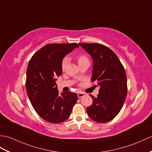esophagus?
Listing matches in <instances>:
<instances>
[{
  "label": "esophagus",
  "mask_w": 152,
  "mask_h": 152,
  "mask_svg": "<svg viewBox=\"0 0 152 152\" xmlns=\"http://www.w3.org/2000/svg\"><path fill=\"white\" fill-rule=\"evenodd\" d=\"M78 97L79 98H81V97H84V93H83V92H80V93H79L78 94Z\"/></svg>",
  "instance_id": "34e87169"
}]
</instances>
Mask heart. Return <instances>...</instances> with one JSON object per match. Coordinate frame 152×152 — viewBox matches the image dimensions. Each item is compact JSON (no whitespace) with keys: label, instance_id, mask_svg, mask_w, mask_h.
<instances>
[{"label":"heart","instance_id":"b5f03b06","mask_svg":"<svg viewBox=\"0 0 152 152\" xmlns=\"http://www.w3.org/2000/svg\"><path fill=\"white\" fill-rule=\"evenodd\" d=\"M86 60H88L87 58L86 57L84 56H80L79 57V59H78V62H80L82 61H86ZM68 62H69V59L68 58L66 57L63 59V61H62V69L64 70L65 68H66V66H67L68 64Z\"/></svg>","mask_w":152,"mask_h":152}]
</instances>
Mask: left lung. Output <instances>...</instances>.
<instances>
[{
  "label": "left lung",
  "mask_w": 152,
  "mask_h": 152,
  "mask_svg": "<svg viewBox=\"0 0 152 152\" xmlns=\"http://www.w3.org/2000/svg\"><path fill=\"white\" fill-rule=\"evenodd\" d=\"M93 60L91 81L100 86L93 104L87 108L89 117L97 123L109 122L119 113L127 95L126 75L119 58L109 48L97 43L79 44Z\"/></svg>",
  "instance_id": "1"
}]
</instances>
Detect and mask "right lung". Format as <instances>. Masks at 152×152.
<instances>
[{"mask_svg": "<svg viewBox=\"0 0 152 152\" xmlns=\"http://www.w3.org/2000/svg\"><path fill=\"white\" fill-rule=\"evenodd\" d=\"M79 48L76 43L50 44L33 55L28 66L26 88L33 108L51 123L67 120L77 101V94L57 90L56 80L62 73V62L66 55Z\"/></svg>", "mask_w": 152, "mask_h": 152, "instance_id": "obj_1", "label": "right lung"}]
</instances>
